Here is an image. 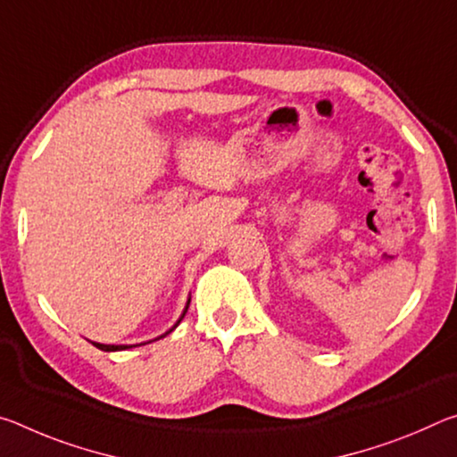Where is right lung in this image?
Wrapping results in <instances>:
<instances>
[{
  "instance_id": "add662e5",
  "label": "right lung",
  "mask_w": 457,
  "mask_h": 457,
  "mask_svg": "<svg viewBox=\"0 0 457 457\" xmlns=\"http://www.w3.org/2000/svg\"><path fill=\"white\" fill-rule=\"evenodd\" d=\"M189 303H191V298H187V304H185V308H183V312H181V316H179V320H177L171 328H169L165 335H169V332L171 330H175L177 328V324H179L181 320H183V316H185V312H187V308H189ZM165 335H161V337H157V338H153V340H159V338H163ZM153 340H149V343H153ZM92 343V340H90ZM96 346V349H100V351H106V353H112V351H127V349H133V346H141V345H145V343H141V345H103V343H92Z\"/></svg>"
}]
</instances>
